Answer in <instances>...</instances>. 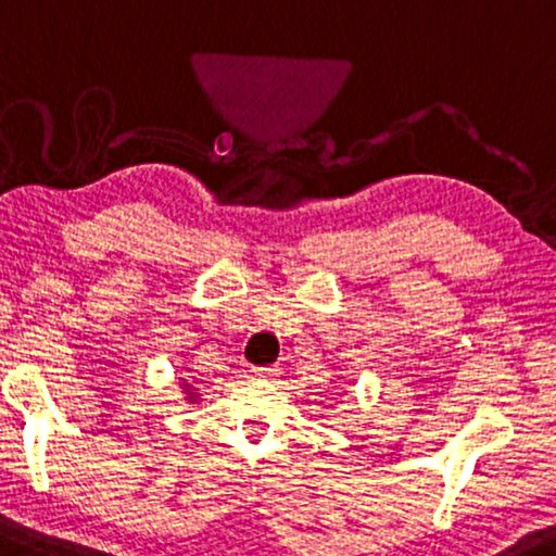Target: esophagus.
I'll use <instances>...</instances> for the list:
<instances>
[{"instance_id":"obj_1","label":"esophagus","mask_w":556,"mask_h":556,"mask_svg":"<svg viewBox=\"0 0 556 556\" xmlns=\"http://www.w3.org/2000/svg\"><path fill=\"white\" fill-rule=\"evenodd\" d=\"M277 371H279L277 366H258V368H254V376L256 379H271Z\"/></svg>"}]
</instances>
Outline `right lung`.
Listing matches in <instances>:
<instances>
[{"instance_id": "obj_1", "label": "right lung", "mask_w": 556, "mask_h": 556, "mask_svg": "<svg viewBox=\"0 0 556 556\" xmlns=\"http://www.w3.org/2000/svg\"><path fill=\"white\" fill-rule=\"evenodd\" d=\"M185 389H188V394H190L188 399H192V394H195V389H192V387H188V383H185Z\"/></svg>"}]
</instances>
